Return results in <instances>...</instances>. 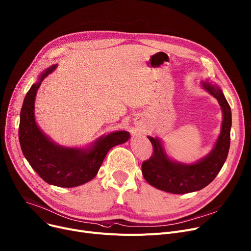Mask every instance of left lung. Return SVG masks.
<instances>
[{"mask_svg":"<svg viewBox=\"0 0 251 251\" xmlns=\"http://www.w3.org/2000/svg\"><path fill=\"white\" fill-rule=\"evenodd\" d=\"M202 85L218 100L223 111L219 138L208 156L197 163L187 165L172 161L166 156L159 140L148 137L153 152L149 159L142 162V175L148 183L158 190L172 194H187L202 190L218 175L227 158L232 122L230 106L219 87L207 81L202 82Z\"/></svg>","mask_w":251,"mask_h":251,"instance_id":"8db88e82","label":"left lung"}]
</instances>
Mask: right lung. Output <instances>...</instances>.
<instances>
[{
  "instance_id": "1",
  "label": "right lung",
  "mask_w": 251,
  "mask_h": 251,
  "mask_svg": "<svg viewBox=\"0 0 251 251\" xmlns=\"http://www.w3.org/2000/svg\"><path fill=\"white\" fill-rule=\"evenodd\" d=\"M56 68L51 65L40 75L24 99L20 113L19 141L31 168L49 185L73 188L93 179L109 150L129 139V133L117 131L99 139L90 149L65 148L50 141L37 127L34 101L41 81Z\"/></svg>"
}]
</instances>
